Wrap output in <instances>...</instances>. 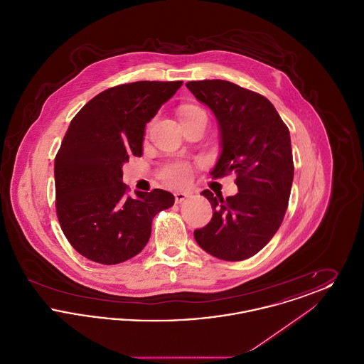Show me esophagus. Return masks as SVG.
<instances>
[{
    "label": "esophagus",
    "instance_id": "1",
    "mask_svg": "<svg viewBox=\"0 0 364 364\" xmlns=\"http://www.w3.org/2000/svg\"><path fill=\"white\" fill-rule=\"evenodd\" d=\"M188 196H190V193H187V192H176V193H174V200H176V203H181V202H184Z\"/></svg>",
    "mask_w": 364,
    "mask_h": 364
}]
</instances>
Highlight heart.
I'll return each instance as SVG.
<instances>
[{"instance_id": "1", "label": "heart", "mask_w": 364, "mask_h": 364, "mask_svg": "<svg viewBox=\"0 0 364 364\" xmlns=\"http://www.w3.org/2000/svg\"><path fill=\"white\" fill-rule=\"evenodd\" d=\"M196 113H203V112L198 107H184L183 109V117H188V116L196 114ZM159 176L165 183H168L173 187H183L190 181V166L184 162L169 164L161 169Z\"/></svg>"}]
</instances>
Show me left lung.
Returning <instances> with one entry per match:
<instances>
[{
    "mask_svg": "<svg viewBox=\"0 0 364 364\" xmlns=\"http://www.w3.org/2000/svg\"><path fill=\"white\" fill-rule=\"evenodd\" d=\"M186 86L218 122L221 154L211 174L236 173L239 190L226 199L200 193L211 203L213 218L193 237L218 259L251 258L276 235L288 208L294 171L289 129L258 92L218 79Z\"/></svg>",
    "mask_w": 364,
    "mask_h": 364,
    "instance_id": "left-lung-1",
    "label": "left lung"
}]
</instances>
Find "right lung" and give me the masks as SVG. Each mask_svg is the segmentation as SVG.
<instances>
[{"label":"right lung","mask_w":364,"mask_h":364,"mask_svg":"<svg viewBox=\"0 0 364 364\" xmlns=\"http://www.w3.org/2000/svg\"><path fill=\"white\" fill-rule=\"evenodd\" d=\"M183 82H135L107 88L70 122L54 161L55 210L70 245L87 259L117 264L134 258L151 223L172 208L164 190L127 195L122 165L141 156L146 124Z\"/></svg>","instance_id":"right-lung-1"}]
</instances>
